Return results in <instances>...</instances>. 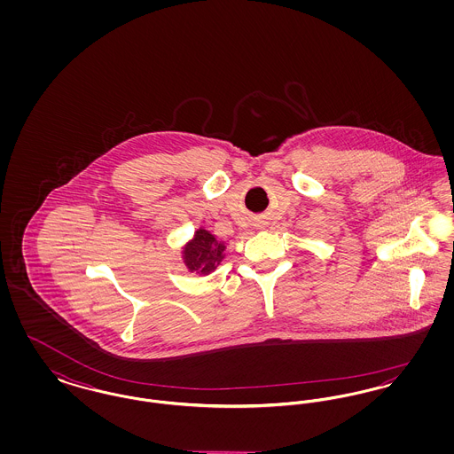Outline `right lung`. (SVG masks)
<instances>
[{
	"label": "right lung",
	"mask_w": 454,
	"mask_h": 454,
	"mask_svg": "<svg viewBox=\"0 0 454 454\" xmlns=\"http://www.w3.org/2000/svg\"><path fill=\"white\" fill-rule=\"evenodd\" d=\"M226 245L219 241L211 231L199 228L184 248H182V260L189 272L199 276H207L215 272L217 265L224 259Z\"/></svg>",
	"instance_id": "1"
}]
</instances>
